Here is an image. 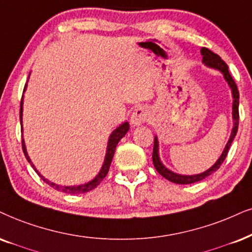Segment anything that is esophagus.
Wrapping results in <instances>:
<instances>
[{"label": "esophagus", "instance_id": "34e87169", "mask_svg": "<svg viewBox=\"0 0 252 252\" xmlns=\"http://www.w3.org/2000/svg\"><path fill=\"white\" fill-rule=\"evenodd\" d=\"M148 119H149L148 110L143 107H138L133 110L131 115V124L132 126H141V124L144 123Z\"/></svg>", "mask_w": 252, "mask_h": 252}]
</instances>
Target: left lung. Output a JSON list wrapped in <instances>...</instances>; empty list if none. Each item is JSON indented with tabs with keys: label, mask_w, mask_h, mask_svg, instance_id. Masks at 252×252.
Instances as JSON below:
<instances>
[{
	"label": "left lung",
	"mask_w": 252,
	"mask_h": 252,
	"mask_svg": "<svg viewBox=\"0 0 252 252\" xmlns=\"http://www.w3.org/2000/svg\"><path fill=\"white\" fill-rule=\"evenodd\" d=\"M201 55H202V59L203 63H206L207 66L209 67L216 68L219 71H221L223 73L225 80L228 81L229 86L231 87L232 91V96H234V103H232V117H234V128H232L231 131V136L229 138V141L225 145L224 151L222 152L221 157L219 158V160L213 165V166L207 170L206 172H203L201 174H195V176H181V174H177L171 172L170 170H167L166 167L161 164L160 159H159V155H158V141H157V137L155 138V144H154V152H152V161H154V165L156 167V170L158 171L159 174H161L164 178H166L168 181H172L174 184H180V185H187V184H194L197 183V181H201L205 179L206 177L211 176L213 172H215L216 170H219V167L221 166L222 163L224 161L225 157H227L229 149H230V145L232 141H234L235 136L237 133V129H238V119H240V113H238V103H240V93H238V89H237V85L235 82L232 76L230 75V73L228 71V65L225 63L223 60L221 59V57L216 53L213 52L207 47H202L201 49Z\"/></svg>",
	"instance_id": "1"
}]
</instances>
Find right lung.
Returning <instances> with one entry per match:
<instances>
[{
	"label": "right lung",
	"mask_w": 252,
	"mask_h": 252,
	"mask_svg": "<svg viewBox=\"0 0 252 252\" xmlns=\"http://www.w3.org/2000/svg\"><path fill=\"white\" fill-rule=\"evenodd\" d=\"M27 86V85H25ZM24 91H25V87H24ZM22 104H23V101H21V110H20V119L22 121ZM129 130V123L126 122L123 123L122 126H120L119 128L116 130H114L113 133H111L110 137H109V142H108V148H107V154H106V159H104V163L102 165V168H101L100 173L97 174L96 177L94 178L93 180L89 181V183L85 184V185H81V186H59V185L57 184H53V183H50L49 180L45 179L43 176H40L39 173H38V171L34 168V166L31 163L30 158H29V156L27 154V149H25V144H24V141L22 139V148H23V152H24V156L25 158L28 159L29 163L31 164V166L34 168V171L37 172L38 176H40L41 179L45 181L46 184H49L51 187H53V189H57V190H60V192L63 193H68V194H81V193H86V192H89V190L94 189L95 187L98 186V184L101 183L104 179V177L107 176L108 171H109V167H110V164H111V160H113V157H114V154H115V149H116V145L119 144V142L121 141V138L126 135V132H128Z\"/></svg>",
	"instance_id": "add662e5"
}]
</instances>
